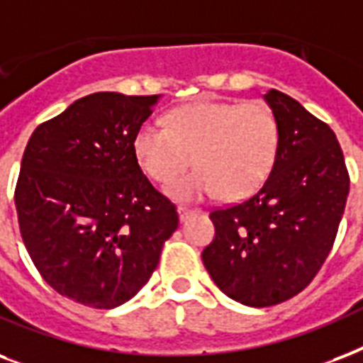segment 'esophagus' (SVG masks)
Returning a JSON list of instances; mask_svg holds the SVG:
<instances>
[{
    "label": "esophagus",
    "mask_w": 363,
    "mask_h": 363,
    "mask_svg": "<svg viewBox=\"0 0 363 363\" xmlns=\"http://www.w3.org/2000/svg\"><path fill=\"white\" fill-rule=\"evenodd\" d=\"M199 212V210H193V208H187V206H178V213H179V220L185 221L187 218H191V216H195V213Z\"/></svg>",
    "instance_id": "esophagus-1"
}]
</instances>
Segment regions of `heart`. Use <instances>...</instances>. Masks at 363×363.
<instances>
[{"label":"heart","mask_w":363,"mask_h":363,"mask_svg":"<svg viewBox=\"0 0 363 363\" xmlns=\"http://www.w3.org/2000/svg\"><path fill=\"white\" fill-rule=\"evenodd\" d=\"M280 147V125L261 100H202L172 109L167 126L145 121L132 140V153L151 179L167 184L194 157L197 168L174 180L167 193L176 201H201L220 191L242 199L269 178Z\"/></svg>","instance_id":"b5f03b06"}]
</instances>
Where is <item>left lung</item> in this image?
<instances>
[{
    "instance_id": "1",
    "label": "left lung",
    "mask_w": 363,
    "mask_h": 363,
    "mask_svg": "<svg viewBox=\"0 0 363 363\" xmlns=\"http://www.w3.org/2000/svg\"><path fill=\"white\" fill-rule=\"evenodd\" d=\"M265 100L280 125L277 162L250 199L210 212L216 237L202 250L216 286L248 307L288 301L313 282L350 187L335 132L277 89Z\"/></svg>"
}]
</instances>
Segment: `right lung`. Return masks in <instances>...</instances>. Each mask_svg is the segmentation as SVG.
<instances>
[{
	"instance_id": "add662e5",
	"label": "right lung",
	"mask_w": 363,
	"mask_h": 363,
	"mask_svg": "<svg viewBox=\"0 0 363 363\" xmlns=\"http://www.w3.org/2000/svg\"><path fill=\"white\" fill-rule=\"evenodd\" d=\"M159 96L94 92L33 130L15 189L22 240L60 296L92 308L132 299L178 229L132 140Z\"/></svg>"
}]
</instances>
